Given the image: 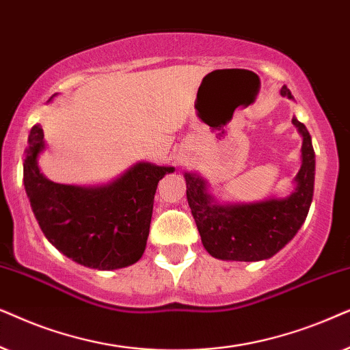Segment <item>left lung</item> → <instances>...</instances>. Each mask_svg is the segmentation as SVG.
<instances>
[{
    "label": "left lung",
    "instance_id": "left-lung-1",
    "mask_svg": "<svg viewBox=\"0 0 350 350\" xmlns=\"http://www.w3.org/2000/svg\"><path fill=\"white\" fill-rule=\"evenodd\" d=\"M280 94L293 99L286 86ZM293 123L302 136V165L296 189L290 197L250 204H217L206 193V183L197 174H185L187 202L202 243L214 258L224 260H262L278 253L301 229L314 197L315 152L310 134L301 121Z\"/></svg>",
    "mask_w": 350,
    "mask_h": 350
}]
</instances>
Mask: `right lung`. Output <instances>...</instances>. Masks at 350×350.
<instances>
[{
  "label": "right lung",
  "instance_id": "right-lung-1",
  "mask_svg": "<svg viewBox=\"0 0 350 350\" xmlns=\"http://www.w3.org/2000/svg\"><path fill=\"white\" fill-rule=\"evenodd\" d=\"M43 137V128L35 124L25 148L23 185L46 239L91 269L137 262L147 245L157 185L174 167L137 163L104 187L55 184L41 174L36 163Z\"/></svg>",
  "mask_w": 350,
  "mask_h": 350
}]
</instances>
